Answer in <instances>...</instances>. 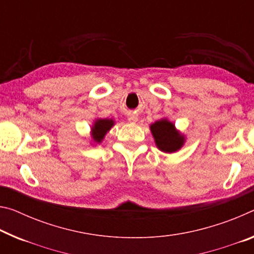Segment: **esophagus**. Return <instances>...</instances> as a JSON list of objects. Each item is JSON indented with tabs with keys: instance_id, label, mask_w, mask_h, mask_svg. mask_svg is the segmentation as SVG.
<instances>
[{
	"instance_id": "obj_1",
	"label": "esophagus",
	"mask_w": 254,
	"mask_h": 254,
	"mask_svg": "<svg viewBox=\"0 0 254 254\" xmlns=\"http://www.w3.org/2000/svg\"><path fill=\"white\" fill-rule=\"evenodd\" d=\"M127 120L130 121V122H135V121L138 120V116L134 115V114H130L127 116Z\"/></svg>"
}]
</instances>
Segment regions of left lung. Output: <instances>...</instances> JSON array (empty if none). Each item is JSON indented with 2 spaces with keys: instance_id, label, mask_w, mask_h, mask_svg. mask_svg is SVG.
<instances>
[{
  "instance_id": "obj_1",
  "label": "left lung",
  "mask_w": 254,
  "mask_h": 254,
  "mask_svg": "<svg viewBox=\"0 0 254 254\" xmlns=\"http://www.w3.org/2000/svg\"><path fill=\"white\" fill-rule=\"evenodd\" d=\"M156 146L164 152H175L183 146L184 136L176 131L174 124L167 120H159L150 126Z\"/></svg>"
}]
</instances>
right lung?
<instances>
[{"instance_id": "1", "label": "right lung", "mask_w": 254, "mask_h": 254, "mask_svg": "<svg viewBox=\"0 0 254 254\" xmlns=\"http://www.w3.org/2000/svg\"><path fill=\"white\" fill-rule=\"evenodd\" d=\"M114 126V121L112 119H98L95 121L94 126L91 127V136L95 142H102L104 136L111 130V127Z\"/></svg>"}]
</instances>
